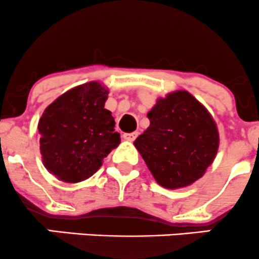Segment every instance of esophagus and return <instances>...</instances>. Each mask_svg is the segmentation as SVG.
<instances>
[{
    "mask_svg": "<svg viewBox=\"0 0 259 259\" xmlns=\"http://www.w3.org/2000/svg\"><path fill=\"white\" fill-rule=\"evenodd\" d=\"M137 137H138V133L137 132L125 133V134L122 135V138H124L126 141H134L135 139H137Z\"/></svg>",
    "mask_w": 259,
    "mask_h": 259,
    "instance_id": "obj_1",
    "label": "esophagus"
}]
</instances>
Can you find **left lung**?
<instances>
[{"instance_id":"obj_1","label":"left lung","mask_w":259,"mask_h":259,"mask_svg":"<svg viewBox=\"0 0 259 259\" xmlns=\"http://www.w3.org/2000/svg\"><path fill=\"white\" fill-rule=\"evenodd\" d=\"M150 126L134 141L159 185L176 190L202 178L214 160L220 137L207 109L186 91L159 98Z\"/></svg>"}]
</instances>
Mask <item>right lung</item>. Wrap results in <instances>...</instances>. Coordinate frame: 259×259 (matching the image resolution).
Instances as JSON below:
<instances>
[{
    "mask_svg": "<svg viewBox=\"0 0 259 259\" xmlns=\"http://www.w3.org/2000/svg\"><path fill=\"white\" fill-rule=\"evenodd\" d=\"M108 88L89 81L65 92L38 121L43 165L61 181L91 178L120 144L111 111L104 108Z\"/></svg>",
    "mask_w": 259,
    "mask_h": 259,
    "instance_id": "1",
    "label": "right lung"
}]
</instances>
